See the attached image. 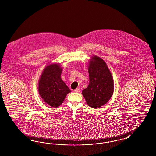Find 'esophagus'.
I'll use <instances>...</instances> for the list:
<instances>
[{"label":"esophagus","mask_w":156,"mask_h":156,"mask_svg":"<svg viewBox=\"0 0 156 156\" xmlns=\"http://www.w3.org/2000/svg\"><path fill=\"white\" fill-rule=\"evenodd\" d=\"M73 91L75 92H80V88H76L75 90H73Z\"/></svg>","instance_id":"1"}]
</instances>
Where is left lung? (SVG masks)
Returning <instances> with one entry per match:
<instances>
[{
    "mask_svg": "<svg viewBox=\"0 0 156 156\" xmlns=\"http://www.w3.org/2000/svg\"><path fill=\"white\" fill-rule=\"evenodd\" d=\"M88 66L90 83L83 91L87 104L100 108L110 100L114 92L113 79L107 64L98 56L92 57Z\"/></svg>",
    "mask_w": 156,
    "mask_h": 156,
    "instance_id": "1",
    "label": "left lung"
}]
</instances>
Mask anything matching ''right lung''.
Returning <instances> with one entry per match:
<instances>
[{
  "label": "right lung",
  "instance_id": "obj_1",
  "mask_svg": "<svg viewBox=\"0 0 156 156\" xmlns=\"http://www.w3.org/2000/svg\"><path fill=\"white\" fill-rule=\"evenodd\" d=\"M62 68L58 64L49 65L44 70L39 81V93L52 107H59L71 91L61 78Z\"/></svg>",
  "mask_w": 156,
  "mask_h": 156
}]
</instances>
